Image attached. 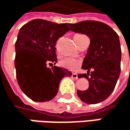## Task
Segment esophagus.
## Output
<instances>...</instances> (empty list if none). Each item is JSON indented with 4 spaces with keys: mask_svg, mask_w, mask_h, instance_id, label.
Here are the masks:
<instances>
[{
    "mask_svg": "<svg viewBox=\"0 0 130 130\" xmlns=\"http://www.w3.org/2000/svg\"><path fill=\"white\" fill-rule=\"evenodd\" d=\"M72 78H74V79H78V75H77L76 73H73V74H72Z\"/></svg>",
    "mask_w": 130,
    "mask_h": 130,
    "instance_id": "esophagus-1",
    "label": "esophagus"
}]
</instances>
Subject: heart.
I'll list each match as a JSON object with an SVG mask.
<instances>
[{"mask_svg":"<svg viewBox=\"0 0 130 130\" xmlns=\"http://www.w3.org/2000/svg\"><path fill=\"white\" fill-rule=\"evenodd\" d=\"M76 36H78V35H76ZM60 64L62 67H64V68L68 69L72 71H75L79 68V67L81 65V62L75 58L65 57L60 61Z\"/></svg>","mask_w":130,"mask_h":130,"instance_id":"heart-1","label":"heart"}]
</instances>
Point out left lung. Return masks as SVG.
Listing matches in <instances>:
<instances>
[{
  "label": "left lung",
  "instance_id": "1",
  "mask_svg": "<svg viewBox=\"0 0 130 130\" xmlns=\"http://www.w3.org/2000/svg\"><path fill=\"white\" fill-rule=\"evenodd\" d=\"M70 30L87 35L90 46L82 68L88 74H78L89 82L86 90H78L80 100L96 104L106 100L114 90L121 73V48L118 34L108 24L97 21H83L70 24ZM90 69L93 71L89 74ZM90 74V77H88Z\"/></svg>",
  "mask_w": 130,
  "mask_h": 130
}]
</instances>
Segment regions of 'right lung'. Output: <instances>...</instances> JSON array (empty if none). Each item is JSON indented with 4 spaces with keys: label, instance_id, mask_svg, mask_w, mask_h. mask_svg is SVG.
<instances>
[{
    "label": "right lung",
    "instance_id": "1",
    "mask_svg": "<svg viewBox=\"0 0 130 130\" xmlns=\"http://www.w3.org/2000/svg\"><path fill=\"white\" fill-rule=\"evenodd\" d=\"M70 25L34 19L24 24L19 32L15 44L16 78L21 90L33 101L52 100L61 79L72 75L67 69L47 67L57 62L55 45L70 30Z\"/></svg>",
    "mask_w": 130,
    "mask_h": 130
}]
</instances>
